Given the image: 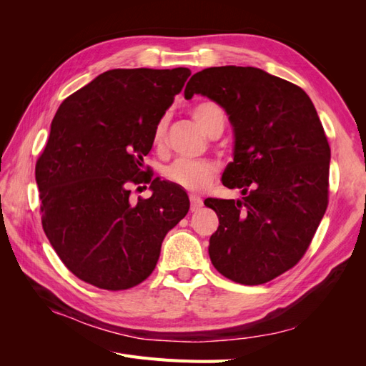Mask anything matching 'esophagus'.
<instances>
[{
  "mask_svg": "<svg viewBox=\"0 0 366 366\" xmlns=\"http://www.w3.org/2000/svg\"><path fill=\"white\" fill-rule=\"evenodd\" d=\"M189 198H191V210L192 212H197V210L203 206V200L200 197H197L194 194H191Z\"/></svg>",
  "mask_w": 366,
  "mask_h": 366,
  "instance_id": "1",
  "label": "esophagus"
}]
</instances>
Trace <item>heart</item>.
<instances>
[{"label": "heart", "mask_w": 366, "mask_h": 366, "mask_svg": "<svg viewBox=\"0 0 366 366\" xmlns=\"http://www.w3.org/2000/svg\"><path fill=\"white\" fill-rule=\"evenodd\" d=\"M192 117L206 132L210 131L214 125L223 122L224 124V113L217 104L214 102H200L192 108ZM166 134V119L162 117L152 132V142L156 147H160ZM215 174V164L210 162H198L189 159H179L169 166H166L163 175L166 180L172 182L174 184L184 187L187 191H200L212 179Z\"/></svg>", "instance_id": "heart-1"}]
</instances>
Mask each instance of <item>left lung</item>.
<instances>
[{"label":"left lung","mask_w":366,"mask_h":366,"mask_svg":"<svg viewBox=\"0 0 366 366\" xmlns=\"http://www.w3.org/2000/svg\"><path fill=\"white\" fill-rule=\"evenodd\" d=\"M218 104L234 129V162L221 177L242 200L207 198L219 226L209 257L226 278L258 285L304 257L328 204L330 147L312 99L297 85L254 67L195 73L184 99Z\"/></svg>","instance_id":"left-lung-1"}]
</instances>
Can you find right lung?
<instances>
[{"instance_id":"right-lung-1","label":"right lung","mask_w":366,"mask_h":366,"mask_svg":"<svg viewBox=\"0 0 366 366\" xmlns=\"http://www.w3.org/2000/svg\"><path fill=\"white\" fill-rule=\"evenodd\" d=\"M191 70L114 69L58 108L36 163L42 227L77 278L127 290L156 269L163 238L189 210L182 187L143 174L152 132ZM153 195L132 204L129 182Z\"/></svg>"}]
</instances>
